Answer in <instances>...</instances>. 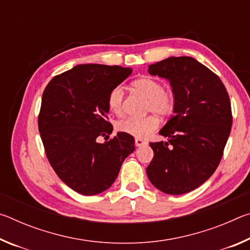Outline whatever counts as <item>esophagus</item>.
I'll return each instance as SVG.
<instances>
[{"mask_svg":"<svg viewBox=\"0 0 250 250\" xmlns=\"http://www.w3.org/2000/svg\"><path fill=\"white\" fill-rule=\"evenodd\" d=\"M134 145H135V146H142L146 145V142L141 140V139H135V140H134Z\"/></svg>","mask_w":250,"mask_h":250,"instance_id":"obj_1","label":"esophagus"}]
</instances>
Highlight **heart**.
<instances>
[{
    "label": "heart",
    "instance_id": "1",
    "mask_svg": "<svg viewBox=\"0 0 250 250\" xmlns=\"http://www.w3.org/2000/svg\"><path fill=\"white\" fill-rule=\"evenodd\" d=\"M133 89L147 99L146 110L154 112L160 117H167L174 110L175 97L171 90H164L163 84L159 80L151 77H142L135 79L132 83ZM125 91L121 86H117L110 91L108 96V105L116 115L122 112ZM159 126V120L151 115L145 118L129 117L117 124L119 132L132 135L134 138H146Z\"/></svg>",
    "mask_w": 250,
    "mask_h": 250
}]
</instances>
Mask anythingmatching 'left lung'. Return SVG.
<instances>
[{
  "mask_svg": "<svg viewBox=\"0 0 250 250\" xmlns=\"http://www.w3.org/2000/svg\"><path fill=\"white\" fill-rule=\"evenodd\" d=\"M147 71L170 82L175 105L159 132L167 142L150 143L154 156L146 174L161 192L181 195L208 180L221 162L232 124L229 96L218 76L192 57H168Z\"/></svg>",
  "mask_w": 250,
  "mask_h": 250,
  "instance_id": "1",
  "label": "left lung"
}]
</instances>
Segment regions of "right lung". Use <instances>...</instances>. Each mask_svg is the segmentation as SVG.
<instances>
[{"label": "right lung", "mask_w": 250, "mask_h": 250, "mask_svg": "<svg viewBox=\"0 0 250 250\" xmlns=\"http://www.w3.org/2000/svg\"><path fill=\"white\" fill-rule=\"evenodd\" d=\"M132 73L120 66L77 65L50 80L42 97L39 130L50 166L75 192L91 196L116 181L125 159L134 151L132 135L108 137V96Z\"/></svg>", "instance_id": "obj_1"}]
</instances>
